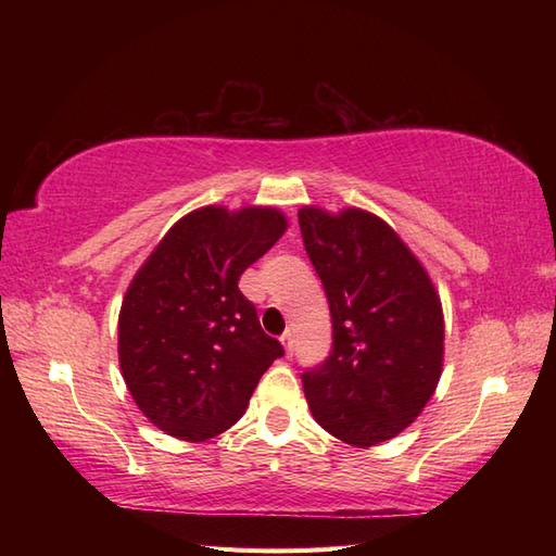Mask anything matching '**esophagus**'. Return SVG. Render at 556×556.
Masks as SVG:
<instances>
[{
  "instance_id": "34e87169",
  "label": "esophagus",
  "mask_w": 556,
  "mask_h": 556,
  "mask_svg": "<svg viewBox=\"0 0 556 556\" xmlns=\"http://www.w3.org/2000/svg\"><path fill=\"white\" fill-rule=\"evenodd\" d=\"M281 344H285V349H287V356H291V353H293V334L291 332L281 334Z\"/></svg>"
}]
</instances>
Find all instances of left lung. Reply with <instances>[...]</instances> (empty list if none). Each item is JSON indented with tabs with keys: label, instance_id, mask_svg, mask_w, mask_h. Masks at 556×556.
<instances>
[{
	"label": "left lung",
	"instance_id": "8db88e82",
	"mask_svg": "<svg viewBox=\"0 0 556 556\" xmlns=\"http://www.w3.org/2000/svg\"><path fill=\"white\" fill-rule=\"evenodd\" d=\"M305 253L332 313V351L301 380L313 418L372 446L418 418L442 372L444 320L430 277L370 212H299Z\"/></svg>",
	"mask_w": 556,
	"mask_h": 556
}]
</instances>
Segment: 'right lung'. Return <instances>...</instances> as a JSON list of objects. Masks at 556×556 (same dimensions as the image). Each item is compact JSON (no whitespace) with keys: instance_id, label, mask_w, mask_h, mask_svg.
<instances>
[{"instance_id":"1","label":"right lung","mask_w":556,"mask_h":556,"mask_svg":"<svg viewBox=\"0 0 556 556\" xmlns=\"http://www.w3.org/2000/svg\"><path fill=\"white\" fill-rule=\"evenodd\" d=\"M285 229L271 207H203L176 222L140 267L119 315V363L160 430L188 442L229 430L285 356L239 289Z\"/></svg>"}]
</instances>
